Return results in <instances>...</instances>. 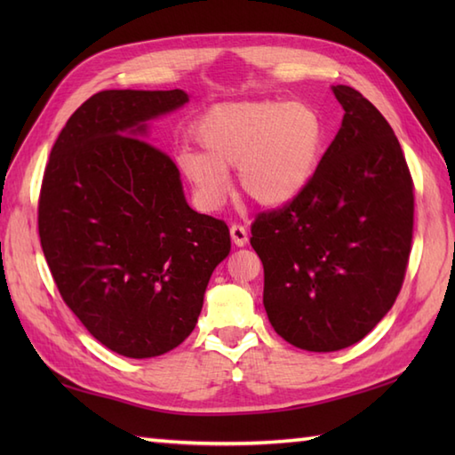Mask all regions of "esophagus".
Returning a JSON list of instances; mask_svg holds the SVG:
<instances>
[{"label":"esophagus","mask_w":455,"mask_h":455,"mask_svg":"<svg viewBox=\"0 0 455 455\" xmlns=\"http://www.w3.org/2000/svg\"><path fill=\"white\" fill-rule=\"evenodd\" d=\"M230 238L236 246H246L248 233L243 225H230Z\"/></svg>","instance_id":"obj_1"}]
</instances>
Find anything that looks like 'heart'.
<instances>
[{
	"label": "heart",
	"instance_id": "obj_1",
	"mask_svg": "<svg viewBox=\"0 0 455 455\" xmlns=\"http://www.w3.org/2000/svg\"><path fill=\"white\" fill-rule=\"evenodd\" d=\"M199 152L178 156L181 176L203 211H217L228 193L227 170H238V186L262 207H282L301 193L321 164L326 127L303 101L219 105L193 129Z\"/></svg>",
	"mask_w": 455,
	"mask_h": 455
}]
</instances>
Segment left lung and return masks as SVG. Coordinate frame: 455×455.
I'll return each instance as SVG.
<instances>
[{
	"mask_svg": "<svg viewBox=\"0 0 455 455\" xmlns=\"http://www.w3.org/2000/svg\"><path fill=\"white\" fill-rule=\"evenodd\" d=\"M332 92L340 131L308 186L259 212L250 238L269 323L308 352L342 350L373 331L401 291L412 243V178L391 124L350 85Z\"/></svg>",
	"mask_w": 455,
	"mask_h": 455,
	"instance_id": "8db88e82",
	"label": "left lung"
}]
</instances>
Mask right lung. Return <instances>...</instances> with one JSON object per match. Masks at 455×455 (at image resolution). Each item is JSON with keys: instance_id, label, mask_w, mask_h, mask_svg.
<instances>
[{"instance_id": "1", "label": "right lung", "mask_w": 455, "mask_h": 455, "mask_svg": "<svg viewBox=\"0 0 455 455\" xmlns=\"http://www.w3.org/2000/svg\"><path fill=\"white\" fill-rule=\"evenodd\" d=\"M189 101L183 90H105L68 119L38 197V236L64 303L127 357L180 346L230 252L225 222L193 211L180 170L147 139L148 121Z\"/></svg>"}]
</instances>
